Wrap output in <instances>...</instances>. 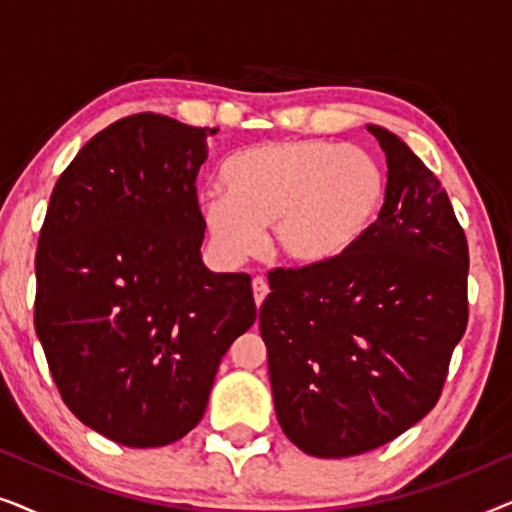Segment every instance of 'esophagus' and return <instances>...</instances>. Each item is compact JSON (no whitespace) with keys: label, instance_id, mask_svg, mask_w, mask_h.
I'll return each mask as SVG.
<instances>
[{"label":"esophagus","instance_id":"esophagus-1","mask_svg":"<svg viewBox=\"0 0 512 512\" xmlns=\"http://www.w3.org/2000/svg\"><path fill=\"white\" fill-rule=\"evenodd\" d=\"M251 289H254V300H256V305L261 307L263 305V300H265V296H268V282H265L263 277H256L254 282H251Z\"/></svg>","mask_w":512,"mask_h":512}]
</instances>
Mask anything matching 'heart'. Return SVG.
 <instances>
[{"label": "heart", "instance_id": "1", "mask_svg": "<svg viewBox=\"0 0 512 512\" xmlns=\"http://www.w3.org/2000/svg\"><path fill=\"white\" fill-rule=\"evenodd\" d=\"M226 193L200 198L209 242L237 263L263 247L298 270L340 263L373 226L384 205V174L368 153L321 139L251 146L223 165Z\"/></svg>", "mask_w": 512, "mask_h": 512}]
</instances>
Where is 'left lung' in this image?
Wrapping results in <instances>:
<instances>
[{
  "label": "left lung",
  "mask_w": 512,
  "mask_h": 512,
  "mask_svg": "<svg viewBox=\"0 0 512 512\" xmlns=\"http://www.w3.org/2000/svg\"><path fill=\"white\" fill-rule=\"evenodd\" d=\"M368 130L389 167L380 216L331 268L270 272L258 317L279 426L324 459L429 415L468 324V242L445 188L394 132Z\"/></svg>",
  "instance_id": "1"
}]
</instances>
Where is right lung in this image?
<instances>
[{"instance_id":"add662e5","label":"right lung","mask_w":512,"mask_h":512,"mask_svg":"<svg viewBox=\"0 0 512 512\" xmlns=\"http://www.w3.org/2000/svg\"><path fill=\"white\" fill-rule=\"evenodd\" d=\"M214 132L121 118L48 202L34 331L62 401L114 443L160 447L195 429L223 354L256 321L247 272H212L200 256L195 177Z\"/></svg>"}]
</instances>
